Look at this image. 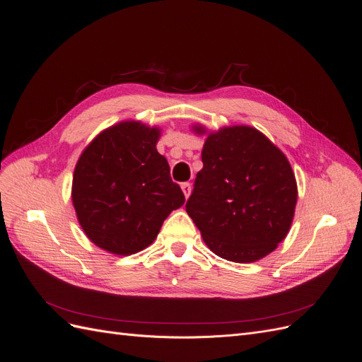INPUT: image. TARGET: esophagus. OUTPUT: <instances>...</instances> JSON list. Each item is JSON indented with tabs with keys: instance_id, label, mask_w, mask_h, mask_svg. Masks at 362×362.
I'll list each match as a JSON object with an SVG mask.
<instances>
[{
	"instance_id": "34e87169",
	"label": "esophagus",
	"mask_w": 362,
	"mask_h": 362,
	"mask_svg": "<svg viewBox=\"0 0 362 362\" xmlns=\"http://www.w3.org/2000/svg\"><path fill=\"white\" fill-rule=\"evenodd\" d=\"M182 191H183V194H185V198H187L189 195H191V191H192V185L189 183V182H185V183H182Z\"/></svg>"
}]
</instances>
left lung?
Here are the masks:
<instances>
[{"mask_svg":"<svg viewBox=\"0 0 362 362\" xmlns=\"http://www.w3.org/2000/svg\"><path fill=\"white\" fill-rule=\"evenodd\" d=\"M204 133V127H194ZM186 211L216 255L254 262L286 238L298 187L292 167L267 136L250 126L208 135Z\"/></svg>","mask_w":362,"mask_h":362,"instance_id":"left-lung-1","label":"left lung"}]
</instances>
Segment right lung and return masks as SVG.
Masks as SVG:
<instances>
[{
    "mask_svg": "<svg viewBox=\"0 0 362 362\" xmlns=\"http://www.w3.org/2000/svg\"><path fill=\"white\" fill-rule=\"evenodd\" d=\"M160 129L122 122L95 138L74 167L71 199L86 236L117 255L136 254L185 204L157 151Z\"/></svg>",
    "mask_w": 362,
    "mask_h": 362,
    "instance_id": "1",
    "label": "right lung"
}]
</instances>
